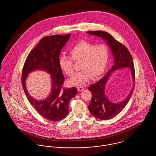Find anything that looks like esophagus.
<instances>
[{
    "instance_id": "obj_1",
    "label": "esophagus",
    "mask_w": 156,
    "mask_h": 156,
    "mask_svg": "<svg viewBox=\"0 0 156 156\" xmlns=\"http://www.w3.org/2000/svg\"><path fill=\"white\" fill-rule=\"evenodd\" d=\"M77 90H78V91L80 92V91H82L83 90H84V88L82 87H77Z\"/></svg>"
}]
</instances>
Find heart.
Segmentation results:
<instances>
[{"label":"heart","mask_w":156,"mask_h":156,"mask_svg":"<svg viewBox=\"0 0 156 156\" xmlns=\"http://www.w3.org/2000/svg\"><path fill=\"white\" fill-rule=\"evenodd\" d=\"M71 58L62 55L59 58V64L62 71L68 76L74 74V62H79L81 70L71 79L68 83L72 85H82L90 79H97L101 75L108 64L109 49L104 44L95 45L82 41L73 46L70 51Z\"/></svg>","instance_id":"b5f03b06"}]
</instances>
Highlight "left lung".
<instances>
[{
    "instance_id": "left-lung-1",
    "label": "left lung",
    "mask_w": 156,
    "mask_h": 156,
    "mask_svg": "<svg viewBox=\"0 0 156 156\" xmlns=\"http://www.w3.org/2000/svg\"><path fill=\"white\" fill-rule=\"evenodd\" d=\"M88 34L103 38L109 45L114 56V66L101 80L90 85L88 90L92 94L90 103L88 106L90 113L101 120H108L116 115L126 107L132 95L135 85V73L133 59L127 48L116 40L111 34L104 31H88ZM124 67L130 68L133 79L134 87L128 97L122 102L113 104L108 100L104 94V88L108 77L113 70Z\"/></svg>"
}]
</instances>
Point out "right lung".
Masks as SVG:
<instances>
[{
	"label": "right lung",
	"instance_id": "add662e5",
	"mask_svg": "<svg viewBox=\"0 0 156 156\" xmlns=\"http://www.w3.org/2000/svg\"><path fill=\"white\" fill-rule=\"evenodd\" d=\"M70 35L69 34L43 37L30 51L23 67L22 83L29 101L41 116L50 121H59L67 116L69 100L77 94L76 88L63 87L65 78L59 64L61 51ZM35 69L45 70L52 75V92L48 98L42 101L32 99L25 86L27 74Z\"/></svg>",
	"mask_w": 156,
	"mask_h": 156
}]
</instances>
